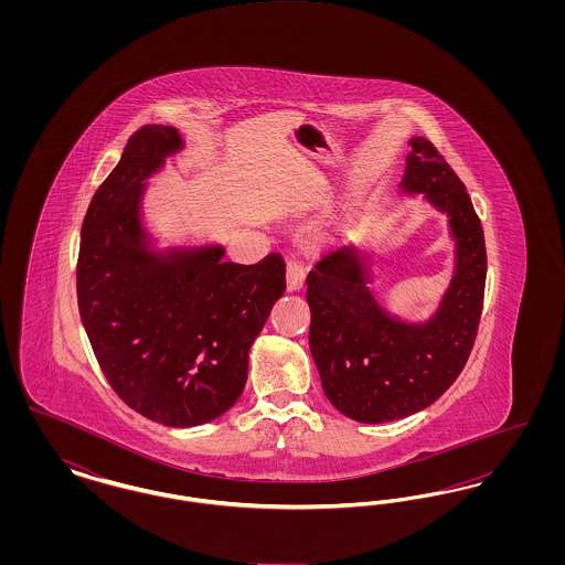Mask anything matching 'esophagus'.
<instances>
[{
	"mask_svg": "<svg viewBox=\"0 0 565 565\" xmlns=\"http://www.w3.org/2000/svg\"><path fill=\"white\" fill-rule=\"evenodd\" d=\"M307 275V263L302 260L300 254H290L286 258V279H288V288L290 290H298L305 281Z\"/></svg>",
	"mask_w": 565,
	"mask_h": 565,
	"instance_id": "34e87169",
	"label": "esophagus"
}]
</instances>
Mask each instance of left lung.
Returning <instances> with one entry per match:
<instances>
[{
	"mask_svg": "<svg viewBox=\"0 0 565 565\" xmlns=\"http://www.w3.org/2000/svg\"><path fill=\"white\" fill-rule=\"evenodd\" d=\"M403 189L426 192L447 212L457 270L428 323H403L379 309L358 254L339 249L307 275L309 348L323 394L343 415L383 424L438 401L463 371L483 313V226L463 182L426 137L411 139Z\"/></svg>",
	"mask_w": 565,
	"mask_h": 565,
	"instance_id": "8db88e82",
	"label": "left lung"
}]
</instances>
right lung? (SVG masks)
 Here are the masks:
<instances>
[{"label":"right lung","instance_id":"right-lung-1","mask_svg":"<svg viewBox=\"0 0 565 565\" xmlns=\"http://www.w3.org/2000/svg\"><path fill=\"white\" fill-rule=\"evenodd\" d=\"M180 148L173 127L131 135L84 215L76 288L90 348L118 398L157 424L192 428L239 401L249 348L286 290V263L279 254L222 263V247L146 249L143 180Z\"/></svg>","mask_w":565,"mask_h":565}]
</instances>
